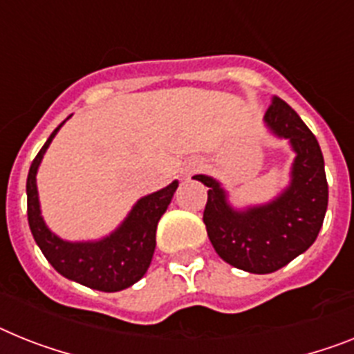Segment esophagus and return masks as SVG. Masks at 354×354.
Segmentation results:
<instances>
[{
	"label": "esophagus",
	"instance_id": "1",
	"mask_svg": "<svg viewBox=\"0 0 354 354\" xmlns=\"http://www.w3.org/2000/svg\"><path fill=\"white\" fill-rule=\"evenodd\" d=\"M203 171V162L198 158H192L189 160V162H185V167H183L182 174L183 178H191L192 174H196V172Z\"/></svg>",
	"mask_w": 354,
	"mask_h": 354
}]
</instances>
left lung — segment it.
<instances>
[{
    "mask_svg": "<svg viewBox=\"0 0 354 354\" xmlns=\"http://www.w3.org/2000/svg\"><path fill=\"white\" fill-rule=\"evenodd\" d=\"M264 126L288 140L295 158L290 183L268 203L236 209L221 183L207 174L194 180L209 187L203 223L214 250L225 263L250 273H272L315 243L328 210V182L320 145L302 118L279 97Z\"/></svg>",
    "mask_w": 354,
    "mask_h": 354,
    "instance_id": "8db88e82",
    "label": "left lung"
}]
</instances>
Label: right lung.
Wrapping results in <instances>:
<instances>
[{
    "mask_svg": "<svg viewBox=\"0 0 354 354\" xmlns=\"http://www.w3.org/2000/svg\"><path fill=\"white\" fill-rule=\"evenodd\" d=\"M66 122V120H64ZM62 122V124H64ZM61 126L44 142L26 178V205L32 236L62 277L99 292H120L138 283L149 268L156 246V227L178 189L174 180L133 205L127 218L109 236L97 241H66L53 234L41 216L37 169Z\"/></svg>",
    "mask_w": 354,
    "mask_h": 354,
    "instance_id": "1",
    "label": "right lung"
}]
</instances>
